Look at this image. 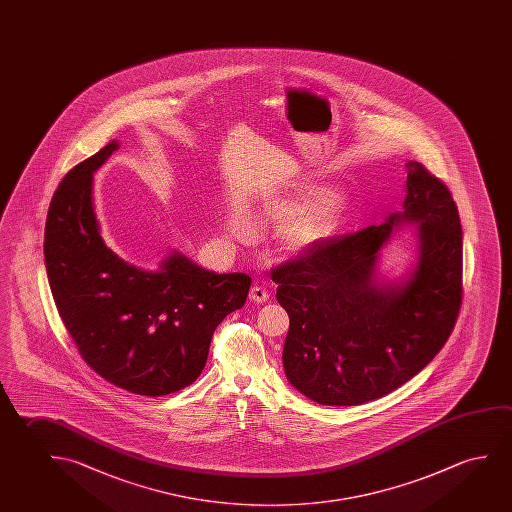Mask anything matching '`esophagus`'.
<instances>
[{"instance_id":"esophagus-1","label":"esophagus","mask_w":512,"mask_h":512,"mask_svg":"<svg viewBox=\"0 0 512 512\" xmlns=\"http://www.w3.org/2000/svg\"><path fill=\"white\" fill-rule=\"evenodd\" d=\"M250 299L255 301V303H266L269 299V292L264 287H260V285H253L252 289H250Z\"/></svg>"}]
</instances>
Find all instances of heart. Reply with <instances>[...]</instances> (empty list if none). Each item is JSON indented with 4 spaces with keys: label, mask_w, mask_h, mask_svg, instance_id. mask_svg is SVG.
<instances>
[{
    "label": "heart",
    "mask_w": 512,
    "mask_h": 512,
    "mask_svg": "<svg viewBox=\"0 0 512 512\" xmlns=\"http://www.w3.org/2000/svg\"><path fill=\"white\" fill-rule=\"evenodd\" d=\"M339 213V198L326 195V189L314 182H296L289 188L269 191L255 202L253 214L260 223H286L280 241L289 252H303L319 243L330 232ZM228 232L246 241L253 236L250 220L243 213L232 214Z\"/></svg>",
    "instance_id": "heart-1"
}]
</instances>
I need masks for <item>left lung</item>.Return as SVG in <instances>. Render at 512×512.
<instances>
[{"label":"left lung","mask_w":512,"mask_h":512,"mask_svg":"<svg viewBox=\"0 0 512 512\" xmlns=\"http://www.w3.org/2000/svg\"><path fill=\"white\" fill-rule=\"evenodd\" d=\"M404 211L333 236L271 269L289 314L284 369L324 406H358L394 392L440 353L463 299V232L445 182L408 161ZM399 222L419 223L418 266L401 286L371 278Z\"/></svg>","instance_id":"left-lung-1"}]
</instances>
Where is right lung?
I'll return each mask as SVG.
<instances>
[{"label": "right lung", "instance_id": "right-lung-1", "mask_svg": "<svg viewBox=\"0 0 512 512\" xmlns=\"http://www.w3.org/2000/svg\"><path fill=\"white\" fill-rule=\"evenodd\" d=\"M117 149L108 143L60 182L44 232L46 271L88 367L131 394L159 397L200 376L214 330L243 308L252 280L209 273L181 253L143 271L111 252L95 220L92 173Z\"/></svg>", "mask_w": 512, "mask_h": 512}]
</instances>
